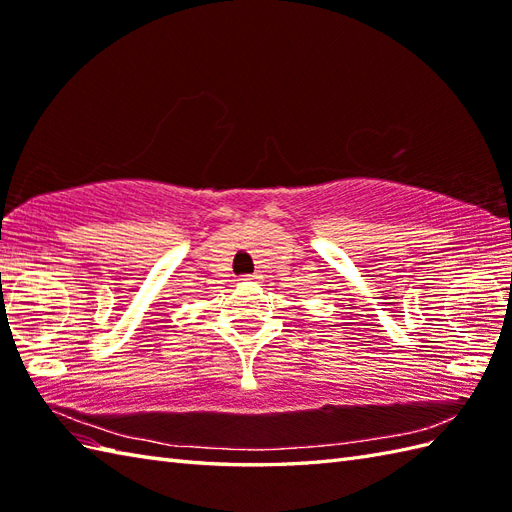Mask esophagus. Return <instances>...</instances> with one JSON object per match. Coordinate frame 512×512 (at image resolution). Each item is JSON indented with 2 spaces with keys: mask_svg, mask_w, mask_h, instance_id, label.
I'll return each instance as SVG.
<instances>
[{
  "mask_svg": "<svg viewBox=\"0 0 512 512\" xmlns=\"http://www.w3.org/2000/svg\"><path fill=\"white\" fill-rule=\"evenodd\" d=\"M259 279V275H244V281H255Z\"/></svg>",
  "mask_w": 512,
  "mask_h": 512,
  "instance_id": "esophagus-1",
  "label": "esophagus"
}]
</instances>
